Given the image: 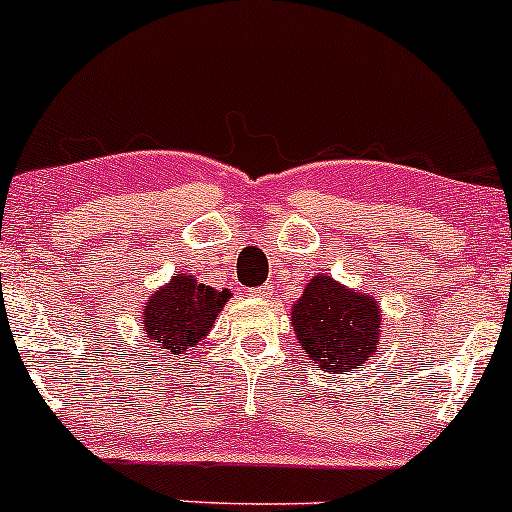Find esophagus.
Listing matches in <instances>:
<instances>
[{
	"mask_svg": "<svg viewBox=\"0 0 512 512\" xmlns=\"http://www.w3.org/2000/svg\"><path fill=\"white\" fill-rule=\"evenodd\" d=\"M251 293L258 295V298H271V295H273V286H271V283H263V286L251 288Z\"/></svg>",
	"mask_w": 512,
	"mask_h": 512,
	"instance_id": "esophagus-1",
	"label": "esophagus"
}]
</instances>
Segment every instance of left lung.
Masks as SVG:
<instances>
[{"label": "left lung", "instance_id": "8db88e82", "mask_svg": "<svg viewBox=\"0 0 512 512\" xmlns=\"http://www.w3.org/2000/svg\"><path fill=\"white\" fill-rule=\"evenodd\" d=\"M293 325L303 350L325 372H352L379 350V305L330 276L305 286L293 305Z\"/></svg>", "mask_w": 512, "mask_h": 512}]
</instances>
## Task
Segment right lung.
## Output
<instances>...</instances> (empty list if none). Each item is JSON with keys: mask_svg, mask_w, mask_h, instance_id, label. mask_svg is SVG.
I'll list each match as a JSON object with an SVG mask.
<instances>
[{"mask_svg": "<svg viewBox=\"0 0 512 512\" xmlns=\"http://www.w3.org/2000/svg\"><path fill=\"white\" fill-rule=\"evenodd\" d=\"M229 291H217L194 276L175 273L145 305L142 325L152 342H160L170 355H192L224 308Z\"/></svg>", "mask_w": 512, "mask_h": 512, "instance_id": "right-lung-1", "label": "right lung"}]
</instances>
